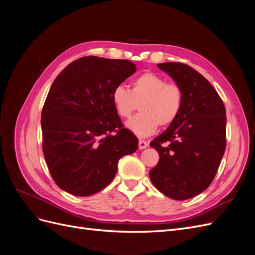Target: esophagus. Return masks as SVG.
<instances>
[{
    "label": "esophagus",
    "instance_id": "1",
    "mask_svg": "<svg viewBox=\"0 0 255 255\" xmlns=\"http://www.w3.org/2000/svg\"><path fill=\"white\" fill-rule=\"evenodd\" d=\"M146 146H148V142H146L145 140L139 139V141H138V148H139L140 150H143L146 148Z\"/></svg>",
    "mask_w": 255,
    "mask_h": 255
}]
</instances>
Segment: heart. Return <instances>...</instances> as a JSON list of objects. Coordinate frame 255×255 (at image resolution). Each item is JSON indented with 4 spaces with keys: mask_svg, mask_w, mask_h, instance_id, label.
Instances as JSON below:
<instances>
[{
    "mask_svg": "<svg viewBox=\"0 0 255 255\" xmlns=\"http://www.w3.org/2000/svg\"><path fill=\"white\" fill-rule=\"evenodd\" d=\"M116 112L123 119H128L139 105L140 113L127 126L136 135H152L158 126L166 128L179 118L184 96L180 85L167 83L160 75L143 72L130 82V89L117 86L112 92Z\"/></svg>",
    "mask_w": 255,
    "mask_h": 255,
    "instance_id": "1",
    "label": "heart"
}]
</instances>
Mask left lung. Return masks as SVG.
<instances>
[{
    "mask_svg": "<svg viewBox=\"0 0 255 255\" xmlns=\"http://www.w3.org/2000/svg\"><path fill=\"white\" fill-rule=\"evenodd\" d=\"M180 85L181 114L150 145L159 154L150 179L160 192L174 200L201 194L213 182L226 151V107L202 74L182 63L158 64Z\"/></svg>",
    "mask_w": 255,
    "mask_h": 255,
    "instance_id": "8db88e82",
    "label": "left lung"
}]
</instances>
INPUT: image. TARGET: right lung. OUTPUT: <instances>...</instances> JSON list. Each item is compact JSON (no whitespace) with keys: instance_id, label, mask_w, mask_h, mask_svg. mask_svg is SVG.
I'll return each mask as SVG.
<instances>
[{"instance_id":"right-lung-1","label":"right lung","mask_w":255,"mask_h":255,"mask_svg":"<svg viewBox=\"0 0 255 255\" xmlns=\"http://www.w3.org/2000/svg\"><path fill=\"white\" fill-rule=\"evenodd\" d=\"M136 71L127 59L86 56L53 82L41 113L42 151L54 182L79 197L97 194L119 159L138 148L112 102L113 90Z\"/></svg>"}]
</instances>
